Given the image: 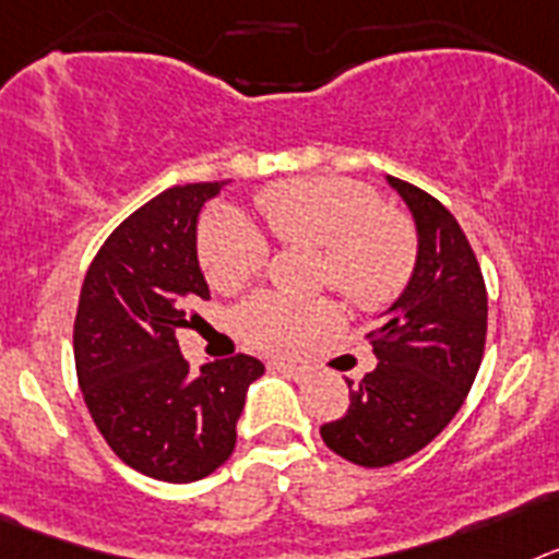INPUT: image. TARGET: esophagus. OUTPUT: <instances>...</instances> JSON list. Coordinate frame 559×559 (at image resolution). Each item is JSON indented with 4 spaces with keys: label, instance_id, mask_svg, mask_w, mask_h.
<instances>
[{
    "label": "esophagus",
    "instance_id": "1",
    "mask_svg": "<svg viewBox=\"0 0 559 559\" xmlns=\"http://www.w3.org/2000/svg\"><path fill=\"white\" fill-rule=\"evenodd\" d=\"M270 371L275 373H284L286 380H295V382H304L309 377V368L304 366H289V362H270Z\"/></svg>",
    "mask_w": 559,
    "mask_h": 559
}]
</instances>
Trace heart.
Here are the masks:
<instances>
[{
    "label": "heart",
    "mask_w": 559,
    "mask_h": 559,
    "mask_svg": "<svg viewBox=\"0 0 559 559\" xmlns=\"http://www.w3.org/2000/svg\"><path fill=\"white\" fill-rule=\"evenodd\" d=\"M259 211L286 245L320 250L318 278L360 309H380L411 281L416 239L407 222L385 211L380 193L337 177L278 182L259 193ZM199 264L207 284L233 293L259 273L266 245L233 213H211L199 227ZM337 323L329 300H293L252 295L233 312V326L250 346L273 354H298Z\"/></svg>",
    "instance_id": "obj_1"
}]
</instances>
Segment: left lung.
Returning <instances> with one entry per match:
<instances>
[{"mask_svg":"<svg viewBox=\"0 0 559 559\" xmlns=\"http://www.w3.org/2000/svg\"><path fill=\"white\" fill-rule=\"evenodd\" d=\"M414 216L416 264L368 332L377 366L346 380V416L320 427L326 448L360 467L419 453L467 400L487 340V286L453 213L421 188L385 177Z\"/></svg>","mask_w":559,"mask_h":559,"instance_id":"8db88e82","label":"left lung"}]
</instances>
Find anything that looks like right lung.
I'll return each instance as SVG.
<instances>
[{
	"mask_svg": "<svg viewBox=\"0 0 559 559\" xmlns=\"http://www.w3.org/2000/svg\"><path fill=\"white\" fill-rule=\"evenodd\" d=\"M227 182L174 186L134 211L100 247L78 300L81 394L115 455L168 484L211 475L236 448L255 357L205 362L191 373L177 329L211 298L197 255V222Z\"/></svg>",
	"mask_w": 559,
	"mask_h": 559,
	"instance_id": "add662e5",
	"label": "right lung"
}]
</instances>
